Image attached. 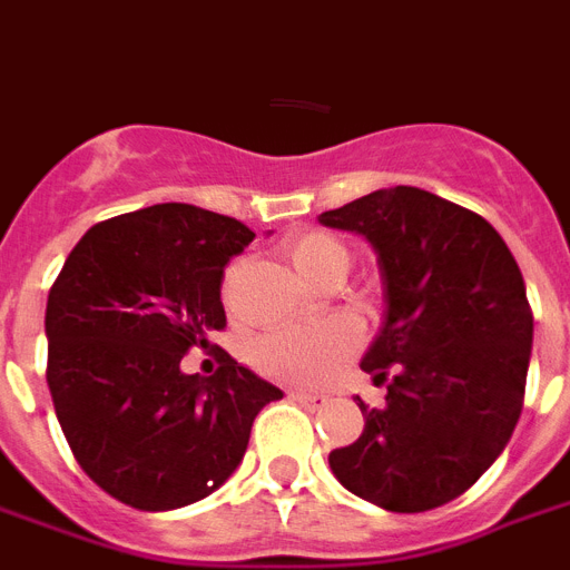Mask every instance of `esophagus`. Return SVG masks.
I'll return each mask as SVG.
<instances>
[{"mask_svg":"<svg viewBox=\"0 0 570 570\" xmlns=\"http://www.w3.org/2000/svg\"><path fill=\"white\" fill-rule=\"evenodd\" d=\"M289 397H293V401H298L301 406H307V410H322V406L327 404V395H322V392L295 390V392H289Z\"/></svg>","mask_w":570,"mask_h":570,"instance_id":"esophagus-1","label":"esophagus"}]
</instances>
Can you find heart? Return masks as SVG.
Wrapping results in <instances>:
<instances>
[{
    "label": "heart",
    "instance_id": "heart-1",
    "mask_svg": "<svg viewBox=\"0 0 570 570\" xmlns=\"http://www.w3.org/2000/svg\"><path fill=\"white\" fill-rule=\"evenodd\" d=\"M286 257L304 281L318 284L336 263L348 266V252L340 239L309 230L286 243ZM357 325L351 318H325L309 327H284L254 342L252 363L266 377L298 386H325L357 348Z\"/></svg>",
    "mask_w": 570,
    "mask_h": 570
}]
</instances>
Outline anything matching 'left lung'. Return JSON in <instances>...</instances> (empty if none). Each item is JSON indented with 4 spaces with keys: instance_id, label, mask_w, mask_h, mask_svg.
<instances>
[{
    "instance_id": "8db88e82",
    "label": "left lung",
    "mask_w": 570,
    "mask_h": 570,
    "mask_svg": "<svg viewBox=\"0 0 570 570\" xmlns=\"http://www.w3.org/2000/svg\"><path fill=\"white\" fill-rule=\"evenodd\" d=\"M377 254L383 322L363 357L386 404L327 462L390 512L460 498L510 442L524 404L533 313L515 257L478 213L419 187L374 189L318 216Z\"/></svg>"
}]
</instances>
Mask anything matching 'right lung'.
Wrapping results in <instances>:
<instances>
[{"instance_id": "1", "label": "right lung", "mask_w": 570, "mask_h": 570, "mask_svg": "<svg viewBox=\"0 0 570 570\" xmlns=\"http://www.w3.org/2000/svg\"><path fill=\"white\" fill-rule=\"evenodd\" d=\"M252 239L205 207L151 205L92 225L49 289L46 381L60 430L87 478L134 510L216 492L257 413L284 397L230 354L213 377L180 368L225 327L222 272Z\"/></svg>"}]
</instances>
